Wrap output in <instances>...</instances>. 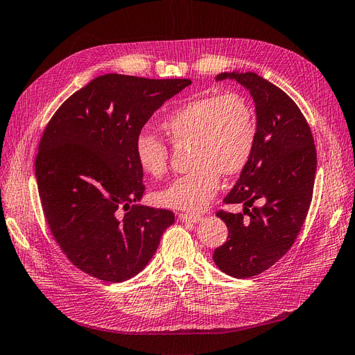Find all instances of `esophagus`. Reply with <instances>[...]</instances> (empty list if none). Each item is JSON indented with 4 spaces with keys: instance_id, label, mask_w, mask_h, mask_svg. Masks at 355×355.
I'll list each match as a JSON object with an SVG mask.
<instances>
[{
    "instance_id": "34e87169",
    "label": "esophagus",
    "mask_w": 355,
    "mask_h": 355,
    "mask_svg": "<svg viewBox=\"0 0 355 355\" xmlns=\"http://www.w3.org/2000/svg\"><path fill=\"white\" fill-rule=\"evenodd\" d=\"M179 218L183 223H200L202 220V217L200 214H187V212H182V214H179Z\"/></svg>"
}]
</instances>
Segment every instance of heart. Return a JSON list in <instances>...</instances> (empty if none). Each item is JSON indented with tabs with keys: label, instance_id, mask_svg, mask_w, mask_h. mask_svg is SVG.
Returning a JSON list of instances; mask_svg holds the SVG:
<instances>
[{
	"label": "heart",
	"instance_id": "obj_1",
	"mask_svg": "<svg viewBox=\"0 0 355 355\" xmlns=\"http://www.w3.org/2000/svg\"><path fill=\"white\" fill-rule=\"evenodd\" d=\"M162 130L180 146L191 143L192 172L176 178L155 193L159 205L200 212L214 198L221 175L232 178L249 164L257 146V113L248 97L230 92L202 94L179 103L162 119ZM139 168L162 178L168 167V148L162 138L141 131L134 143Z\"/></svg>",
	"mask_w": 355,
	"mask_h": 355
}]
</instances>
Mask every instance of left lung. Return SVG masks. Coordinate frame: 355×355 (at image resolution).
Here are the masks:
<instances>
[{"instance_id":"8db88e82","label":"left lung","mask_w":355,"mask_h":355,"mask_svg":"<svg viewBox=\"0 0 355 355\" xmlns=\"http://www.w3.org/2000/svg\"><path fill=\"white\" fill-rule=\"evenodd\" d=\"M246 87L258 121L257 146L225 204H243V212L218 211L229 229L227 242L212 254L227 275L249 278L278 262L304 224L313 195L316 147L310 126L288 94L254 73H221ZM262 199V207H250Z\"/></svg>"}]
</instances>
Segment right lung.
<instances>
[{
    "label": "right lung",
    "instance_id": "obj_1",
    "mask_svg": "<svg viewBox=\"0 0 355 355\" xmlns=\"http://www.w3.org/2000/svg\"><path fill=\"white\" fill-rule=\"evenodd\" d=\"M191 83L105 74L69 96L46 125L35 163L42 208L56 243L86 274L132 278L175 223L168 209L130 205L146 189L134 143L153 113Z\"/></svg>",
    "mask_w": 355,
    "mask_h": 355
}]
</instances>
